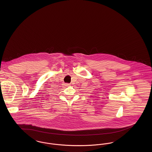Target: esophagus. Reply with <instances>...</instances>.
I'll return each mask as SVG.
<instances>
[{
	"label": "esophagus",
	"instance_id": "obj_1",
	"mask_svg": "<svg viewBox=\"0 0 152 152\" xmlns=\"http://www.w3.org/2000/svg\"><path fill=\"white\" fill-rule=\"evenodd\" d=\"M70 85L69 84H65V86L66 87H69Z\"/></svg>",
	"mask_w": 152,
	"mask_h": 152
}]
</instances>
